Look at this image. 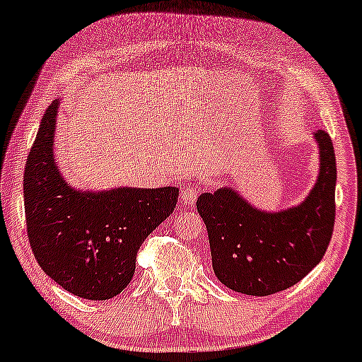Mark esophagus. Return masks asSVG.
I'll use <instances>...</instances> for the list:
<instances>
[{"label": "esophagus", "mask_w": 362, "mask_h": 362, "mask_svg": "<svg viewBox=\"0 0 362 362\" xmlns=\"http://www.w3.org/2000/svg\"><path fill=\"white\" fill-rule=\"evenodd\" d=\"M199 190L195 189L192 185H184L182 187V192H180V199L184 202V206H194L195 200H197Z\"/></svg>", "instance_id": "esophagus-1"}]
</instances>
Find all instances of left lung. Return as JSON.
<instances>
[{
  "label": "left lung",
  "mask_w": 362,
  "mask_h": 362,
  "mask_svg": "<svg viewBox=\"0 0 362 362\" xmlns=\"http://www.w3.org/2000/svg\"><path fill=\"white\" fill-rule=\"evenodd\" d=\"M320 172L300 206L280 212L252 207L233 189L197 199L211 245L212 268L228 288L267 297L308 275L324 258L335 223V153L325 132L315 133Z\"/></svg>",
  "instance_id": "obj_1"
}]
</instances>
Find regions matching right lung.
<instances>
[{"label": "right lung", "instance_id": "1", "mask_svg": "<svg viewBox=\"0 0 362 362\" xmlns=\"http://www.w3.org/2000/svg\"><path fill=\"white\" fill-rule=\"evenodd\" d=\"M59 101L42 117L25 165L27 233L35 259L76 297L107 300L129 285L143 241L172 214L177 187L72 189L54 160Z\"/></svg>", "mask_w": 362, "mask_h": 362}]
</instances>
